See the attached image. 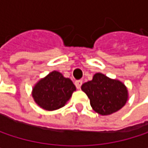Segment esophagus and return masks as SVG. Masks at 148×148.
<instances>
[{"label":"esophagus","mask_w":148,"mask_h":148,"mask_svg":"<svg viewBox=\"0 0 148 148\" xmlns=\"http://www.w3.org/2000/svg\"><path fill=\"white\" fill-rule=\"evenodd\" d=\"M74 84H75V86L77 87V89H80V86L82 85V80L81 79H78V80H76L74 82Z\"/></svg>","instance_id":"34e87169"}]
</instances>
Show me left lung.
<instances>
[{
    "instance_id": "obj_1",
    "label": "left lung",
    "mask_w": 148,
    "mask_h": 148,
    "mask_svg": "<svg viewBox=\"0 0 148 148\" xmlns=\"http://www.w3.org/2000/svg\"><path fill=\"white\" fill-rule=\"evenodd\" d=\"M81 90L89 98L92 109L102 116L122 109L129 98L127 87L123 82L101 73L95 74L92 80L84 83Z\"/></svg>"
}]
</instances>
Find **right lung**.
Listing matches in <instances>:
<instances>
[{
  "mask_svg": "<svg viewBox=\"0 0 148 148\" xmlns=\"http://www.w3.org/2000/svg\"><path fill=\"white\" fill-rule=\"evenodd\" d=\"M75 90L76 87L70 79L53 71L34 86L32 97L44 110H55L63 107Z\"/></svg>",
  "mask_w": 148,
  "mask_h": 148,
  "instance_id": "1",
  "label": "right lung"
}]
</instances>
